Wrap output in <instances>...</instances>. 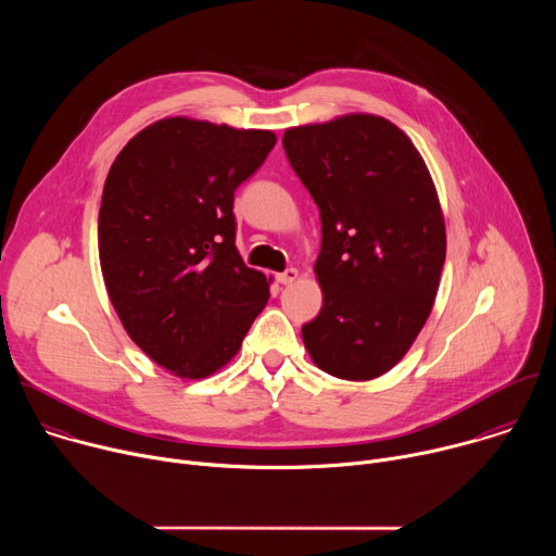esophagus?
Returning <instances> with one entry per match:
<instances>
[{"instance_id": "1", "label": "esophagus", "mask_w": 556, "mask_h": 556, "mask_svg": "<svg viewBox=\"0 0 556 556\" xmlns=\"http://www.w3.org/2000/svg\"><path fill=\"white\" fill-rule=\"evenodd\" d=\"M296 277H299V270H296V268H286L283 273L277 275V281L283 283V286H290V283L296 281Z\"/></svg>"}]
</instances>
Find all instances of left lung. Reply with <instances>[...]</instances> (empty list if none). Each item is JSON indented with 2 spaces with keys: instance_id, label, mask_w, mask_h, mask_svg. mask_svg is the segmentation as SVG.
Listing matches in <instances>:
<instances>
[{
  "instance_id": "8db88e82",
  "label": "left lung",
  "mask_w": 556,
  "mask_h": 556,
  "mask_svg": "<svg viewBox=\"0 0 556 556\" xmlns=\"http://www.w3.org/2000/svg\"><path fill=\"white\" fill-rule=\"evenodd\" d=\"M283 149L319 206L324 307L301 328L314 365L371 380L427 324L446 257L438 191L409 136L374 114L290 127Z\"/></svg>"
}]
</instances>
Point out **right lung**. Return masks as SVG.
<instances>
[{
	"label": "right lung",
	"mask_w": 556,
	"mask_h": 556,
	"mask_svg": "<svg viewBox=\"0 0 556 556\" xmlns=\"http://www.w3.org/2000/svg\"><path fill=\"white\" fill-rule=\"evenodd\" d=\"M266 129L185 116L116 155L99 211V257L129 339L180 378H206L242 348L270 279L235 249V189L275 147Z\"/></svg>",
	"instance_id": "add662e5"
}]
</instances>
